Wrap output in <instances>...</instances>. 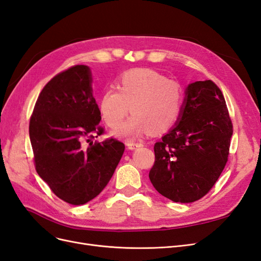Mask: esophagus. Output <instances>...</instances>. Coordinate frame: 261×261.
<instances>
[{"label":"esophagus","instance_id":"34e87169","mask_svg":"<svg viewBox=\"0 0 261 261\" xmlns=\"http://www.w3.org/2000/svg\"><path fill=\"white\" fill-rule=\"evenodd\" d=\"M143 145V143L141 142H128L127 146L129 149H136L138 147H141Z\"/></svg>","mask_w":261,"mask_h":261}]
</instances>
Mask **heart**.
<instances>
[{
    "instance_id": "heart-1",
    "label": "heart",
    "mask_w": 261,
    "mask_h": 261,
    "mask_svg": "<svg viewBox=\"0 0 261 261\" xmlns=\"http://www.w3.org/2000/svg\"><path fill=\"white\" fill-rule=\"evenodd\" d=\"M182 106L179 82L148 68L124 71L117 89L107 88L99 97V112L111 128L119 125L130 111V118L117 128L116 136L136 139L150 130L163 132L178 119Z\"/></svg>"
}]
</instances>
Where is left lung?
<instances>
[{"label": "left lung", "instance_id": "left-lung-1", "mask_svg": "<svg viewBox=\"0 0 261 261\" xmlns=\"http://www.w3.org/2000/svg\"><path fill=\"white\" fill-rule=\"evenodd\" d=\"M233 125L221 90L212 80L186 90L178 122L155 143L149 180L175 203L205 196L228 162Z\"/></svg>", "mask_w": 261, "mask_h": 261}]
</instances>
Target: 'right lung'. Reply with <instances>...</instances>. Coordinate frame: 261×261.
<instances>
[{"label": "right lung", "mask_w": 261, "mask_h": 261, "mask_svg": "<svg viewBox=\"0 0 261 261\" xmlns=\"http://www.w3.org/2000/svg\"><path fill=\"white\" fill-rule=\"evenodd\" d=\"M100 118L86 65L56 74L41 91L33 108L29 136L36 170L54 194L68 204L83 205L96 197L124 152L123 143L113 138L90 142L104 133Z\"/></svg>", "instance_id": "right-lung-1"}]
</instances>
